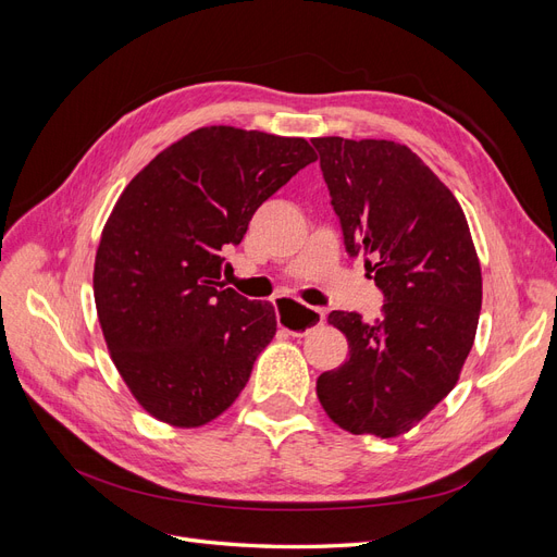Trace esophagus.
<instances>
[{
    "mask_svg": "<svg viewBox=\"0 0 557 557\" xmlns=\"http://www.w3.org/2000/svg\"><path fill=\"white\" fill-rule=\"evenodd\" d=\"M274 307H276L278 325L285 332L295 334V336L307 334L313 327L325 323V311L313 309V307H305V305H299V301H293V299H276Z\"/></svg>",
    "mask_w": 557,
    "mask_h": 557,
    "instance_id": "1",
    "label": "esophagus"
}]
</instances>
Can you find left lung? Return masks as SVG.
<instances>
[{
  "instance_id": "8db88e82",
  "label": "left lung",
  "mask_w": 557,
  "mask_h": 557,
  "mask_svg": "<svg viewBox=\"0 0 557 557\" xmlns=\"http://www.w3.org/2000/svg\"><path fill=\"white\" fill-rule=\"evenodd\" d=\"M350 258L385 297L372 325L332 311L348 362L318 376L336 425L391 440L458 383L481 313V264L458 199L411 148L385 139H311Z\"/></svg>"
}]
</instances>
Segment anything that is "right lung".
I'll return each instance as SVG.
<instances>
[{
    "mask_svg": "<svg viewBox=\"0 0 557 557\" xmlns=\"http://www.w3.org/2000/svg\"><path fill=\"white\" fill-rule=\"evenodd\" d=\"M315 160L305 139L213 125L129 181L95 258V305L111 358L141 407L199 428L239 397L276 311L221 281L252 213Z\"/></svg>",
    "mask_w": 557,
    "mask_h": 557,
    "instance_id": "1",
    "label": "right lung"
}]
</instances>
